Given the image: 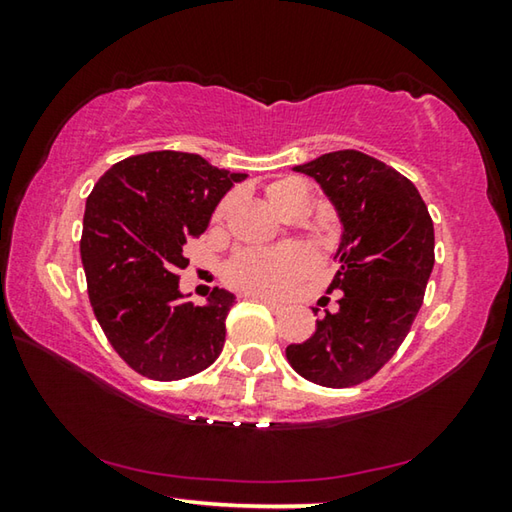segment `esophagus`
<instances>
[{"instance_id": "esophagus-1", "label": "esophagus", "mask_w": 512, "mask_h": 512, "mask_svg": "<svg viewBox=\"0 0 512 512\" xmlns=\"http://www.w3.org/2000/svg\"><path fill=\"white\" fill-rule=\"evenodd\" d=\"M253 298H255V300H259V302H264V305H266L268 309H273V311H282V309H284L282 302H275V300L266 298V296H253Z\"/></svg>"}]
</instances>
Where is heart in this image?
<instances>
[{
    "instance_id": "1",
    "label": "heart",
    "mask_w": 512,
    "mask_h": 512,
    "mask_svg": "<svg viewBox=\"0 0 512 512\" xmlns=\"http://www.w3.org/2000/svg\"><path fill=\"white\" fill-rule=\"evenodd\" d=\"M266 201L273 210L291 219L293 214L311 207L309 187L298 178H282L266 187ZM230 210V198H225L214 210V223H221ZM314 255L302 246L266 250H241L225 266V280L230 287L253 293V296H280L293 282L314 268Z\"/></svg>"
}]
</instances>
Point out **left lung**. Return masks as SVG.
Returning <instances> with one entry per match:
<instances>
[{"label":"left lung","mask_w":512,"mask_h":512,"mask_svg":"<svg viewBox=\"0 0 512 512\" xmlns=\"http://www.w3.org/2000/svg\"><path fill=\"white\" fill-rule=\"evenodd\" d=\"M296 171L314 178L341 216V266L327 291L343 296L311 339L289 345L287 359L318 386L350 388L391 361L418 316L436 262L433 221L411 180L372 155L334 151Z\"/></svg>","instance_id":"1"}]
</instances>
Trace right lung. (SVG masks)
Masks as SVG:
<instances>
[{
  "label": "right lung",
  "instance_id": "add662e5",
  "mask_svg": "<svg viewBox=\"0 0 512 512\" xmlns=\"http://www.w3.org/2000/svg\"><path fill=\"white\" fill-rule=\"evenodd\" d=\"M244 178L196 153L151 151L112 164L88 196V296L106 339L140 375L185 379L221 354L235 296L214 289L205 307H194L178 282L187 241L203 235L216 203Z\"/></svg>",
  "mask_w": 512,
  "mask_h": 512
}]
</instances>
